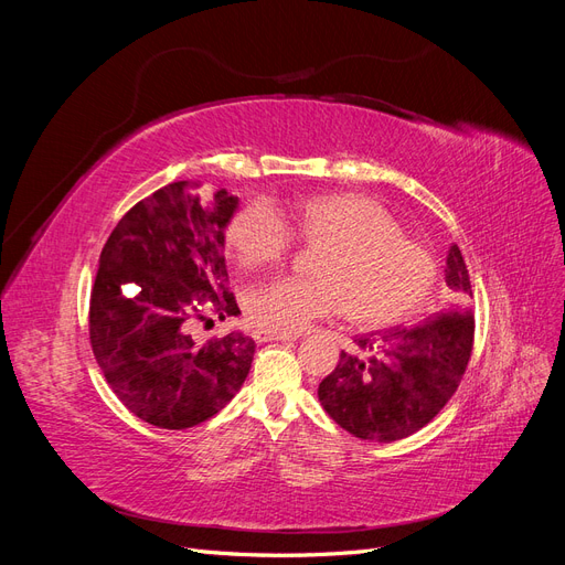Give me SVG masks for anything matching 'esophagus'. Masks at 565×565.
Returning <instances> with one entry per match:
<instances>
[{
    "label": "esophagus",
    "mask_w": 565,
    "mask_h": 565,
    "mask_svg": "<svg viewBox=\"0 0 565 565\" xmlns=\"http://www.w3.org/2000/svg\"><path fill=\"white\" fill-rule=\"evenodd\" d=\"M254 339L256 341H292V339H297V337H292V334H278V332H268V330H256L254 332Z\"/></svg>",
    "instance_id": "obj_1"
}]
</instances>
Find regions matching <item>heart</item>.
<instances>
[{
	"label": "heart",
	"mask_w": 565,
	"mask_h": 565,
	"mask_svg": "<svg viewBox=\"0 0 565 565\" xmlns=\"http://www.w3.org/2000/svg\"><path fill=\"white\" fill-rule=\"evenodd\" d=\"M278 214L301 241L328 249L313 270L318 280L280 278L252 289L247 316L256 328L299 334L344 309L363 328H384L413 316L431 295L434 256L405 237L380 202L353 193L309 195ZM286 230L264 202H249L231 218L226 245L241 266L262 268L289 247Z\"/></svg>",
	"instance_id": "heart-1"
}]
</instances>
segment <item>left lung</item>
Returning a JSON list of instances; mask_svg holds the SVG:
<instances>
[{
  "mask_svg": "<svg viewBox=\"0 0 565 565\" xmlns=\"http://www.w3.org/2000/svg\"><path fill=\"white\" fill-rule=\"evenodd\" d=\"M450 301L415 328L355 337L318 386L320 405L355 438L391 443L429 424L457 391L473 344L469 270L457 245L446 259Z\"/></svg>",
  "mask_w": 565,
  "mask_h": 565,
  "instance_id": "left-lung-1",
  "label": "left lung"
}]
</instances>
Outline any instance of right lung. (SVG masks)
Masks as SVG:
<instances>
[{
    "mask_svg": "<svg viewBox=\"0 0 565 565\" xmlns=\"http://www.w3.org/2000/svg\"><path fill=\"white\" fill-rule=\"evenodd\" d=\"M237 202L169 183L119 218L100 252L89 309L96 363L115 396L160 429L214 417L249 374L254 339L233 330L195 344L188 334L198 303L212 301L218 320L241 313L224 259Z\"/></svg>",
    "mask_w": 565,
    "mask_h": 565,
    "instance_id": "1",
    "label": "right lung"
}]
</instances>
